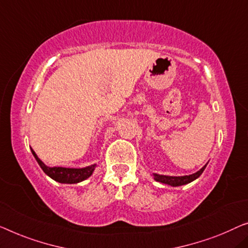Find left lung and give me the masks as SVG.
Returning <instances> with one entry per match:
<instances>
[{
	"instance_id": "1",
	"label": "left lung",
	"mask_w": 248,
	"mask_h": 248,
	"mask_svg": "<svg viewBox=\"0 0 248 248\" xmlns=\"http://www.w3.org/2000/svg\"><path fill=\"white\" fill-rule=\"evenodd\" d=\"M205 168H206V165L201 169V170H198L197 172H195V173H193V175H189V176L173 177V176H164V175H158V173H154V177L157 182L170 185V186H173V187H177V186H182V185L189 184L193 182V180L197 179L198 177L202 175V171L205 170Z\"/></svg>"
}]
</instances>
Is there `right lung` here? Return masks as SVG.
Returning <instances> with one entry per match:
<instances>
[{
	"mask_svg": "<svg viewBox=\"0 0 248 248\" xmlns=\"http://www.w3.org/2000/svg\"><path fill=\"white\" fill-rule=\"evenodd\" d=\"M32 151L33 156L38 161L40 167L42 168V170L46 173L47 176L51 177L53 180L61 184H77L82 182V180L89 178L92 175V172L94 170L95 165L89 166L86 168L76 169V168H64V167H47L43 164V162L39 159L38 156L34 151Z\"/></svg>",
	"mask_w": 248,
	"mask_h": 248,
	"instance_id": "right-lung-1",
	"label": "right lung"
}]
</instances>
